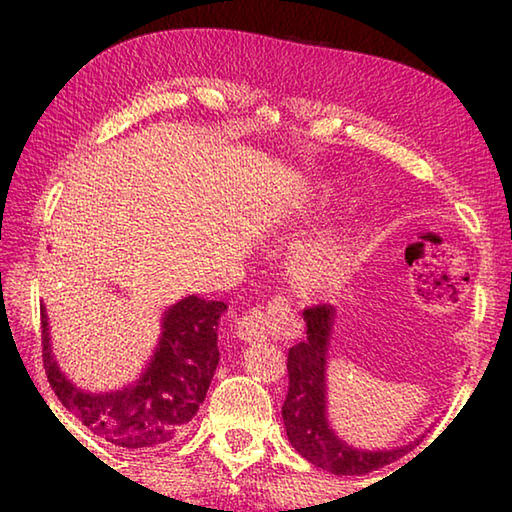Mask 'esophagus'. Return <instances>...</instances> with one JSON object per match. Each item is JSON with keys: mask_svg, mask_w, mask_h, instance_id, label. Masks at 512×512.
Segmentation results:
<instances>
[{"mask_svg": "<svg viewBox=\"0 0 512 512\" xmlns=\"http://www.w3.org/2000/svg\"><path fill=\"white\" fill-rule=\"evenodd\" d=\"M237 336L246 343L264 341L268 334H284L296 336L300 332V318L296 316L287 302H275V305L264 309H253L246 316L237 320Z\"/></svg>", "mask_w": 512, "mask_h": 512, "instance_id": "1", "label": "esophagus"}]
</instances>
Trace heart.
<instances>
[{"label": "heart", "mask_w": 512, "mask_h": 512, "mask_svg": "<svg viewBox=\"0 0 512 512\" xmlns=\"http://www.w3.org/2000/svg\"><path fill=\"white\" fill-rule=\"evenodd\" d=\"M348 266V246L339 235H318L302 241L291 257L293 277L311 291H329L339 287L348 275Z\"/></svg>", "instance_id": "heart-1"}]
</instances>
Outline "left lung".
<instances>
[{
	"label": "left lung",
	"instance_id": "obj_1",
	"mask_svg": "<svg viewBox=\"0 0 512 512\" xmlns=\"http://www.w3.org/2000/svg\"><path fill=\"white\" fill-rule=\"evenodd\" d=\"M307 339L289 350V393L282 406V420L289 443L309 463L332 474L359 476L395 463L420 443L391 449L354 447L332 429L327 418V350L332 339L336 307L318 305L305 309Z\"/></svg>",
	"mask_w": 512,
	"mask_h": 512
}]
</instances>
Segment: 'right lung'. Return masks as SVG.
Listing matches in <instances>:
<instances>
[{
  "label": "right lung",
  "instance_id": "right-lung-1",
  "mask_svg": "<svg viewBox=\"0 0 512 512\" xmlns=\"http://www.w3.org/2000/svg\"><path fill=\"white\" fill-rule=\"evenodd\" d=\"M228 305L187 296L164 309L162 334L140 377L112 391H83L60 370L45 305L42 361L58 400L106 443L153 449L183 433L203 404L219 366V320Z\"/></svg>",
  "mask_w": 512,
  "mask_h": 512
}]
</instances>
